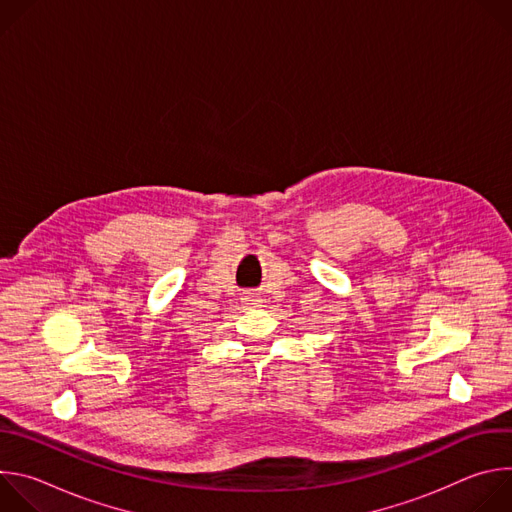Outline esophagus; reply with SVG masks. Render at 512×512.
Wrapping results in <instances>:
<instances>
[{"instance_id": "obj_1", "label": "esophagus", "mask_w": 512, "mask_h": 512, "mask_svg": "<svg viewBox=\"0 0 512 512\" xmlns=\"http://www.w3.org/2000/svg\"><path fill=\"white\" fill-rule=\"evenodd\" d=\"M243 300H245L247 306H259V304H261V300H259L257 294H247Z\"/></svg>"}]
</instances>
